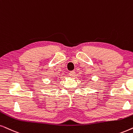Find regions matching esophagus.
<instances>
[{"label": "esophagus", "mask_w": 133, "mask_h": 133, "mask_svg": "<svg viewBox=\"0 0 133 133\" xmlns=\"http://www.w3.org/2000/svg\"><path fill=\"white\" fill-rule=\"evenodd\" d=\"M69 75L71 77H74L75 76V71H70L69 72Z\"/></svg>", "instance_id": "obj_1"}]
</instances>
